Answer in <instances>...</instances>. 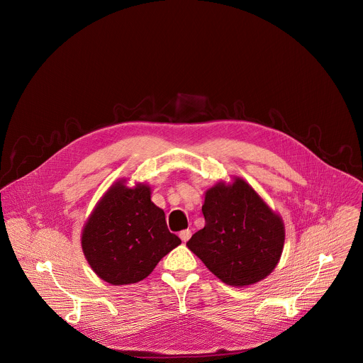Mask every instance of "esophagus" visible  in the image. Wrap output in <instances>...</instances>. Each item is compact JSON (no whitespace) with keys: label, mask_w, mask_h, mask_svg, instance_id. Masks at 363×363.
<instances>
[{"label":"esophagus","mask_w":363,"mask_h":363,"mask_svg":"<svg viewBox=\"0 0 363 363\" xmlns=\"http://www.w3.org/2000/svg\"><path fill=\"white\" fill-rule=\"evenodd\" d=\"M189 237H191V230H182V231L179 233V238H181L184 242H186V241L189 240Z\"/></svg>","instance_id":"obj_1"}]
</instances>
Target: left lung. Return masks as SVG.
Returning <instances> with one entry per match:
<instances>
[{
    "label": "left lung",
    "instance_id": "obj_1",
    "mask_svg": "<svg viewBox=\"0 0 363 363\" xmlns=\"http://www.w3.org/2000/svg\"><path fill=\"white\" fill-rule=\"evenodd\" d=\"M205 227L186 242L213 274L244 287L266 279L284 245V224L244 179L218 182L205 192Z\"/></svg>",
    "mask_w": 363,
    "mask_h": 363
}]
</instances>
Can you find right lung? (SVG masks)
<instances>
[{"instance_id":"obj_1","label":"right lung","mask_w":363,"mask_h":363,"mask_svg":"<svg viewBox=\"0 0 363 363\" xmlns=\"http://www.w3.org/2000/svg\"><path fill=\"white\" fill-rule=\"evenodd\" d=\"M181 240L169 233L165 213L150 201V188L113 184L97 202L82 233L93 272L113 286L147 277Z\"/></svg>"}]
</instances>
